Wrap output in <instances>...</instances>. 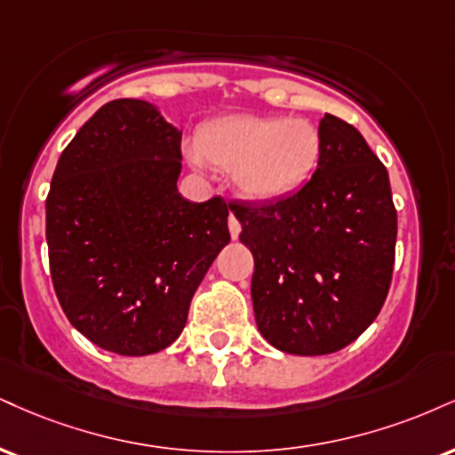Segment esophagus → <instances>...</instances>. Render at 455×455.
I'll list each match as a JSON object with an SVG mask.
<instances>
[{
    "label": "esophagus",
    "mask_w": 455,
    "mask_h": 455,
    "mask_svg": "<svg viewBox=\"0 0 455 455\" xmlns=\"http://www.w3.org/2000/svg\"><path fill=\"white\" fill-rule=\"evenodd\" d=\"M228 231H231V237L233 239H237L239 233H242V224H239V220L233 216V213H231V216H228Z\"/></svg>",
    "instance_id": "34e87169"
}]
</instances>
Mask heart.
<instances>
[{"mask_svg": "<svg viewBox=\"0 0 455 455\" xmlns=\"http://www.w3.org/2000/svg\"><path fill=\"white\" fill-rule=\"evenodd\" d=\"M322 138L314 124L283 116L213 118L199 131L188 158L195 167L233 172L239 193L251 201H277L297 193L314 175Z\"/></svg>", "mask_w": 455, "mask_h": 455, "instance_id": "1", "label": "heart"}]
</instances>
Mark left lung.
Here are the masks:
<instances>
[{"instance_id":"left-lung-1","label":"left lung","mask_w":455,"mask_h":455,"mask_svg":"<svg viewBox=\"0 0 455 455\" xmlns=\"http://www.w3.org/2000/svg\"><path fill=\"white\" fill-rule=\"evenodd\" d=\"M322 155L299 193L233 204L254 256L251 305L280 352L324 355L373 324L392 282L396 210L384 163L360 131L324 114Z\"/></svg>"}]
</instances>
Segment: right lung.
Segmentation results:
<instances>
[{"instance_id":"obj_1","label":"right lung","mask_w":455,"mask_h":455,"mask_svg":"<svg viewBox=\"0 0 455 455\" xmlns=\"http://www.w3.org/2000/svg\"><path fill=\"white\" fill-rule=\"evenodd\" d=\"M182 131L155 103L114 100L65 148L46 199L52 286L76 331L148 355L184 331L193 294L231 242L220 196L178 190Z\"/></svg>"}]
</instances>
